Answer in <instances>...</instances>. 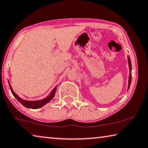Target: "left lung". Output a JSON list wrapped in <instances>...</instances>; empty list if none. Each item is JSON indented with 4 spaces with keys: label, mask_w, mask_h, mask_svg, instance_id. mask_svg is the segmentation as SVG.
Instances as JSON below:
<instances>
[{
    "label": "left lung",
    "mask_w": 148,
    "mask_h": 148,
    "mask_svg": "<svg viewBox=\"0 0 148 148\" xmlns=\"http://www.w3.org/2000/svg\"><path fill=\"white\" fill-rule=\"evenodd\" d=\"M127 60H128L129 67H130V76H129V84H128V88H127V90H129V88H130V85H131V63L130 58L129 57V56L127 57Z\"/></svg>",
    "instance_id": "1"
}]
</instances>
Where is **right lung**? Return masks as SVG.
I'll return each mask as SVG.
<instances>
[{"label": "right lung", "instance_id": "1", "mask_svg": "<svg viewBox=\"0 0 148 148\" xmlns=\"http://www.w3.org/2000/svg\"><path fill=\"white\" fill-rule=\"evenodd\" d=\"M9 85H10V90H11V91H12V95H13V96H15V98L17 99V100L18 101H19L21 104L23 105L24 106L27 107V108H30V109H38V108H40V107H41L43 106H45V104H47L48 102H49L53 97H54L55 93H56V87H57V86H56V87L54 88H53L49 96H47V98L42 99V100H37V101H27V100H23L22 98H21L19 96H18L17 95H16L15 92L13 90L12 86H11L10 84H9Z\"/></svg>", "mask_w": 148, "mask_h": 148}]
</instances>
